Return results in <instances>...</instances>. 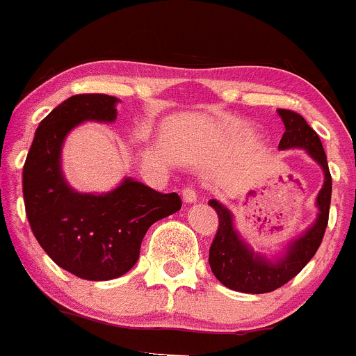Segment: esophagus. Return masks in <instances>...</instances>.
I'll return each instance as SVG.
<instances>
[{
  "label": "esophagus",
  "instance_id": "esophagus-1",
  "mask_svg": "<svg viewBox=\"0 0 356 356\" xmlns=\"http://www.w3.org/2000/svg\"><path fill=\"white\" fill-rule=\"evenodd\" d=\"M181 197H184V203H187V205H193V203H196L197 201L196 188L185 187L184 191H181Z\"/></svg>",
  "mask_w": 356,
  "mask_h": 356
}]
</instances>
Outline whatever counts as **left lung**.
Wrapping results in <instances>:
<instances>
[{
	"instance_id": "left-lung-1",
	"label": "left lung",
	"mask_w": 356,
	"mask_h": 356,
	"mask_svg": "<svg viewBox=\"0 0 356 356\" xmlns=\"http://www.w3.org/2000/svg\"><path fill=\"white\" fill-rule=\"evenodd\" d=\"M285 124V134L278 149H303L323 169L325 181L316 197L317 217L298 238L291 241L282 251L264 254L254 251L238 234L234 222V213L222 203L210 200L209 205L219 216V228L210 246L209 264L213 276L225 287L248 294H264L276 291L294 278L307 266L319 250L326 225H328L330 201H332V176H330L326 153L319 135L308 127V122L292 110L278 108Z\"/></svg>"
}]
</instances>
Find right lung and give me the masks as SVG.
<instances>
[{"label":"right lung","instance_id":"obj_1","mask_svg":"<svg viewBox=\"0 0 356 356\" xmlns=\"http://www.w3.org/2000/svg\"><path fill=\"white\" fill-rule=\"evenodd\" d=\"M119 99L78 94L40 121L23 168V196L31 232L49 259L78 278L114 280L139 260L147 228L181 209L176 193L162 194L124 178L108 193H78L62 172V147L85 121L114 122Z\"/></svg>","mask_w":356,"mask_h":356}]
</instances>
